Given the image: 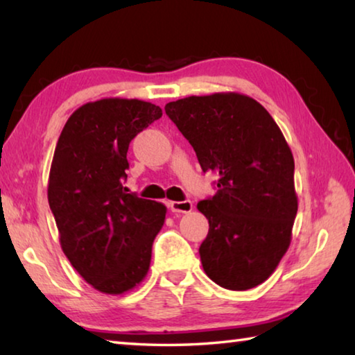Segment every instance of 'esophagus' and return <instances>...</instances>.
I'll list each match as a JSON object with an SVG mask.
<instances>
[{"instance_id": "obj_1", "label": "esophagus", "mask_w": 355, "mask_h": 355, "mask_svg": "<svg viewBox=\"0 0 355 355\" xmlns=\"http://www.w3.org/2000/svg\"><path fill=\"white\" fill-rule=\"evenodd\" d=\"M169 208L172 213H189L192 209V202L191 200L169 202Z\"/></svg>"}]
</instances>
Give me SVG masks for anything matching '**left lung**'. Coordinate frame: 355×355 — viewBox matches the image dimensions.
I'll return each instance as SVG.
<instances>
[{
    "label": "left lung",
    "mask_w": 355,
    "mask_h": 355,
    "mask_svg": "<svg viewBox=\"0 0 355 355\" xmlns=\"http://www.w3.org/2000/svg\"><path fill=\"white\" fill-rule=\"evenodd\" d=\"M218 192L197 203L209 230L200 244L203 271L233 291L271 275L290 248L297 213L294 159L264 107L236 92L186 97L166 105Z\"/></svg>",
    "instance_id": "obj_1"
}]
</instances>
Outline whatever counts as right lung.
<instances>
[{
	"label": "right lung",
	"instance_id": "obj_1",
	"mask_svg": "<svg viewBox=\"0 0 355 355\" xmlns=\"http://www.w3.org/2000/svg\"><path fill=\"white\" fill-rule=\"evenodd\" d=\"M161 116L148 101L97 100L78 107L58 139L48 203L65 257L101 293L133 290L150 268L166 207L128 194L122 182L131 139Z\"/></svg>",
	"mask_w": 355,
	"mask_h": 355
}]
</instances>
